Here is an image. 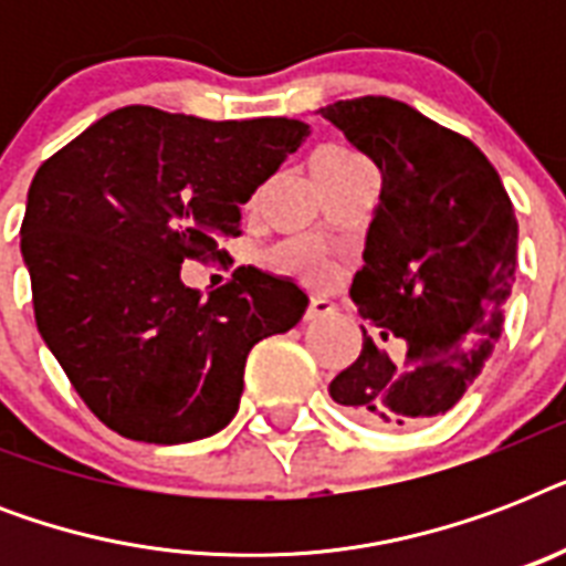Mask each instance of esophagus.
I'll return each instance as SVG.
<instances>
[{
    "instance_id": "esophagus-1",
    "label": "esophagus",
    "mask_w": 566,
    "mask_h": 566,
    "mask_svg": "<svg viewBox=\"0 0 566 566\" xmlns=\"http://www.w3.org/2000/svg\"><path fill=\"white\" fill-rule=\"evenodd\" d=\"M335 311V305L328 300H323V296H311L308 308H305V323H317V319L328 317Z\"/></svg>"
}]
</instances>
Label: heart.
I'll return each instance as SVG.
<instances>
[{"label": "heart", "instance_id": "1", "mask_svg": "<svg viewBox=\"0 0 566 566\" xmlns=\"http://www.w3.org/2000/svg\"><path fill=\"white\" fill-rule=\"evenodd\" d=\"M358 164H367L361 155L349 149V146L328 144L319 146L314 158H311V172H340L349 170V167H358ZM275 266H282L287 273L302 275L305 282L326 284L335 279V266L328 258H323L317 249L302 247V243H287V247L275 249L273 252Z\"/></svg>", "mask_w": 566, "mask_h": 566}]
</instances>
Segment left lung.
Listing matches in <instances>:
<instances>
[{
  "instance_id": "1",
  "label": "left lung",
  "mask_w": 566,
  "mask_h": 566,
  "mask_svg": "<svg viewBox=\"0 0 566 566\" xmlns=\"http://www.w3.org/2000/svg\"><path fill=\"white\" fill-rule=\"evenodd\" d=\"M381 170L364 266L353 279L364 346L328 394L373 426H413L467 394L502 335L517 217L484 153L405 102L319 108ZM385 343L406 346L390 356Z\"/></svg>"
}]
</instances>
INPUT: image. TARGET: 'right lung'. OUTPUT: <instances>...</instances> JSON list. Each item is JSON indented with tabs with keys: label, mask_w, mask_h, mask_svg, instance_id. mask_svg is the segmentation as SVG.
I'll list each match as a JSON object with an SVG mask.
<instances>
[{
	"label": "right lung",
	"mask_w": 566,
	"mask_h": 566,
	"mask_svg": "<svg viewBox=\"0 0 566 566\" xmlns=\"http://www.w3.org/2000/svg\"><path fill=\"white\" fill-rule=\"evenodd\" d=\"M308 126L111 111L40 164L22 217L34 319L82 402L144 443H188L238 413L249 349L282 335L308 296L238 270L202 296L185 261L222 258L249 202Z\"/></svg>",
	"instance_id": "add662e5"
}]
</instances>
